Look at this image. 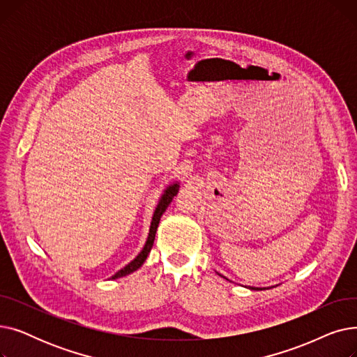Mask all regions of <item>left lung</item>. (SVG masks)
Listing matches in <instances>:
<instances>
[{
  "label": "left lung",
  "mask_w": 357,
  "mask_h": 357,
  "mask_svg": "<svg viewBox=\"0 0 357 357\" xmlns=\"http://www.w3.org/2000/svg\"><path fill=\"white\" fill-rule=\"evenodd\" d=\"M217 273H218V272H217ZM218 275H220V276H222L221 273H218ZM222 278H224V279H227L226 276H222ZM249 289H261V288H255V287H249Z\"/></svg>",
  "instance_id": "1"
}]
</instances>
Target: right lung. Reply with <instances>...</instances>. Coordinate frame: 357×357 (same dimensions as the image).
I'll return each mask as SVG.
<instances>
[{"instance_id":"1","label":"right lung","mask_w":357,"mask_h":357,"mask_svg":"<svg viewBox=\"0 0 357 357\" xmlns=\"http://www.w3.org/2000/svg\"><path fill=\"white\" fill-rule=\"evenodd\" d=\"M179 191V182H174L167 186V188L163 191L156 208H155V213H153V217H152V222H150V229H149V236H147V240L144 243V246L142 249V252L130 261L128 265H126L123 269H120L117 273H114L111 276V279H117V278H123L126 275H130L133 273L135 271H137L143 264L144 260L147 259L150 250H152V246H153V241H155V236H156V230H158V226H159V221H160V217L162 214L166 211V208L169 207V204L172 202L174 197L178 194Z\"/></svg>"}]
</instances>
